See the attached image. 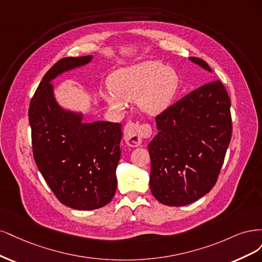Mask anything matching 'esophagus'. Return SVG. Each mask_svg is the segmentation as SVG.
Returning <instances> with one entry per match:
<instances>
[{
    "instance_id": "1",
    "label": "esophagus",
    "mask_w": 262,
    "mask_h": 262,
    "mask_svg": "<svg viewBox=\"0 0 262 262\" xmlns=\"http://www.w3.org/2000/svg\"><path fill=\"white\" fill-rule=\"evenodd\" d=\"M151 135V127L148 124L140 125L135 123H127L124 128V140L130 147L139 146L143 138Z\"/></svg>"
}]
</instances>
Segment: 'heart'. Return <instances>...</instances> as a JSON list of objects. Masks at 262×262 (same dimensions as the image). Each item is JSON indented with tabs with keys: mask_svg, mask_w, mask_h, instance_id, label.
Listing matches in <instances>:
<instances>
[{
	"mask_svg": "<svg viewBox=\"0 0 262 262\" xmlns=\"http://www.w3.org/2000/svg\"><path fill=\"white\" fill-rule=\"evenodd\" d=\"M112 91L103 92L105 102L123 110L125 101L137 100L143 113L156 116L171 106L180 86L177 73L159 61H143L123 67L108 80Z\"/></svg>",
	"mask_w": 262,
	"mask_h": 262,
	"instance_id": "b5f03b06",
	"label": "heart"
}]
</instances>
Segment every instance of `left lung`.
Wrapping results in <instances>:
<instances>
[{
    "instance_id": "8db88e82",
    "label": "left lung",
    "mask_w": 262,
    "mask_h": 262,
    "mask_svg": "<svg viewBox=\"0 0 262 262\" xmlns=\"http://www.w3.org/2000/svg\"><path fill=\"white\" fill-rule=\"evenodd\" d=\"M189 61L212 73L199 57ZM231 101L212 80L156 117L158 134L149 142L150 190L163 205L183 207L216 183L232 135Z\"/></svg>"
}]
</instances>
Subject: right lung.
<instances>
[{"label":"right lung","mask_w":262,"mask_h":262,"mask_svg":"<svg viewBox=\"0 0 262 262\" xmlns=\"http://www.w3.org/2000/svg\"><path fill=\"white\" fill-rule=\"evenodd\" d=\"M92 60L94 56L87 55L55 63L40 81L29 106L32 151L39 171L63 205L81 211L102 208L115 195L122 125L85 123L81 111L57 102L52 81Z\"/></svg>","instance_id":"1"}]
</instances>
